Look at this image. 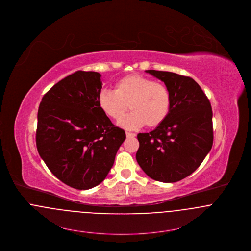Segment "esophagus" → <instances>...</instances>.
<instances>
[{
    "instance_id": "obj_1",
    "label": "esophagus",
    "mask_w": 251,
    "mask_h": 251,
    "mask_svg": "<svg viewBox=\"0 0 251 251\" xmlns=\"http://www.w3.org/2000/svg\"><path fill=\"white\" fill-rule=\"evenodd\" d=\"M126 137L136 136V134H135V133H132V132H126Z\"/></svg>"
}]
</instances>
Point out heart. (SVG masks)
I'll return each instance as SVG.
<instances>
[{"instance_id": "heart-1", "label": "heart", "mask_w": 251, "mask_h": 251, "mask_svg": "<svg viewBox=\"0 0 251 251\" xmlns=\"http://www.w3.org/2000/svg\"><path fill=\"white\" fill-rule=\"evenodd\" d=\"M98 103L103 113L120 122L128 109L133 112L122 121L125 128L133 129L147 125L157 127L171 109V94L166 85L140 75H128L115 83L114 91L101 90Z\"/></svg>"}]
</instances>
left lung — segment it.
Segmentation results:
<instances>
[{
	"label": "left lung",
	"mask_w": 251,
	"mask_h": 251,
	"mask_svg": "<svg viewBox=\"0 0 251 251\" xmlns=\"http://www.w3.org/2000/svg\"><path fill=\"white\" fill-rule=\"evenodd\" d=\"M162 80L171 94L165 122L149 133H139L136 160L151 178L179 181L202 163L213 145L211 103L201 86L189 76L147 70Z\"/></svg>",
	"instance_id": "8db88e82"
}]
</instances>
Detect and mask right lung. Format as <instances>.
Returning <instances> with one entry per match:
<instances>
[{
    "instance_id": "add662e5",
    "label": "right lung",
    "mask_w": 251,
    "mask_h": 251,
    "mask_svg": "<svg viewBox=\"0 0 251 251\" xmlns=\"http://www.w3.org/2000/svg\"><path fill=\"white\" fill-rule=\"evenodd\" d=\"M100 76L76 71L47 92L38 108V153L60 181L77 190L104 180L126 139L99 106Z\"/></svg>"
}]
</instances>
